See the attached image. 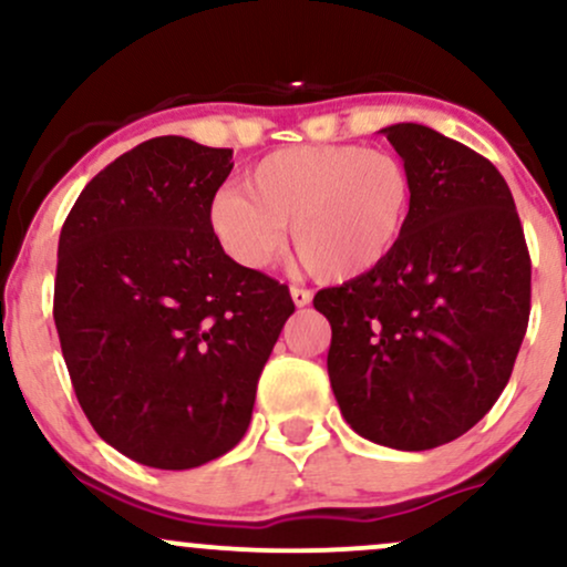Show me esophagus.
I'll use <instances>...</instances> for the list:
<instances>
[{"mask_svg":"<svg viewBox=\"0 0 567 567\" xmlns=\"http://www.w3.org/2000/svg\"><path fill=\"white\" fill-rule=\"evenodd\" d=\"M290 296H292V303H296V306H309L311 303V290H306V288H290Z\"/></svg>","mask_w":567,"mask_h":567,"instance_id":"obj_1","label":"esophagus"}]
</instances>
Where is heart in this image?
Returning <instances> with one entry per match:
<instances>
[{"mask_svg": "<svg viewBox=\"0 0 567 567\" xmlns=\"http://www.w3.org/2000/svg\"><path fill=\"white\" fill-rule=\"evenodd\" d=\"M247 192L224 186L207 202V229L243 269H266L288 237L317 277L349 282L400 245L415 202L400 154L354 143H306L266 154Z\"/></svg>", "mask_w": 567, "mask_h": 567, "instance_id": "b5f03b06", "label": "heart"}]
</instances>
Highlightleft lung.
I'll use <instances>...</instances> for the list:
<instances>
[{"mask_svg": "<svg viewBox=\"0 0 567 567\" xmlns=\"http://www.w3.org/2000/svg\"><path fill=\"white\" fill-rule=\"evenodd\" d=\"M415 202L381 266L315 296L330 386L357 434L396 451L461 437L509 381L530 317V256L493 162L437 130L383 127Z\"/></svg>", "mask_w": 567, "mask_h": 567, "instance_id": "left-lung-1", "label": "left lung"}]
</instances>
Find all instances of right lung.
I'll return each mask as SVG.
<instances>
[{
    "label": "right lung",
    "instance_id": "add662e5",
    "mask_svg": "<svg viewBox=\"0 0 567 567\" xmlns=\"http://www.w3.org/2000/svg\"><path fill=\"white\" fill-rule=\"evenodd\" d=\"M231 148L138 143L82 188L58 239L53 317L76 400L154 470H194L245 437L258 379L296 311L207 229Z\"/></svg>",
    "mask_w": 567,
    "mask_h": 567
}]
</instances>
